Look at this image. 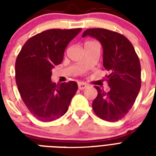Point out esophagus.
Here are the masks:
<instances>
[{
	"mask_svg": "<svg viewBox=\"0 0 156 156\" xmlns=\"http://www.w3.org/2000/svg\"><path fill=\"white\" fill-rule=\"evenodd\" d=\"M78 87L79 90H84L85 88L87 87V84H86L84 83H78Z\"/></svg>",
	"mask_w": 156,
	"mask_h": 156,
	"instance_id": "esophagus-1",
	"label": "esophagus"
}]
</instances>
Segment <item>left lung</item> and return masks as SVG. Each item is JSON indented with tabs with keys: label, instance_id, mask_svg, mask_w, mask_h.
Wrapping results in <instances>:
<instances>
[{
	"label": "left lung",
	"instance_id": "8db88e82",
	"mask_svg": "<svg viewBox=\"0 0 156 156\" xmlns=\"http://www.w3.org/2000/svg\"><path fill=\"white\" fill-rule=\"evenodd\" d=\"M91 36L99 40L104 50L103 65L109 72L107 77L110 90L106 93L95 86L97 97L92 108L99 117L107 121H117L128 113L141 88V66L130 41L115 31L91 28L83 37Z\"/></svg>",
	"mask_w": 156,
	"mask_h": 156
}]
</instances>
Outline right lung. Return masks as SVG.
<instances>
[{"label": "right lung", "instance_id": "add662e5", "mask_svg": "<svg viewBox=\"0 0 156 156\" xmlns=\"http://www.w3.org/2000/svg\"><path fill=\"white\" fill-rule=\"evenodd\" d=\"M82 29H51L39 33L24 44L15 63V79L23 102L35 118L52 121L67 112L78 90L76 82L56 85L52 69L63 61L69 43Z\"/></svg>", "mask_w": 156, "mask_h": 156}]
</instances>
